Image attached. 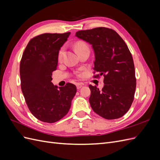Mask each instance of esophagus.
<instances>
[{
  "label": "esophagus",
  "mask_w": 160,
  "mask_h": 160,
  "mask_svg": "<svg viewBox=\"0 0 160 160\" xmlns=\"http://www.w3.org/2000/svg\"><path fill=\"white\" fill-rule=\"evenodd\" d=\"M82 86H83V85H82L81 83H77L76 84V87H77V89H79L82 88Z\"/></svg>",
  "instance_id": "esophagus-1"
}]
</instances>
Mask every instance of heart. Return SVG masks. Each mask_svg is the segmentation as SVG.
<instances>
[{
  "label": "heart",
  "instance_id": "b5f03b06",
  "mask_svg": "<svg viewBox=\"0 0 160 160\" xmlns=\"http://www.w3.org/2000/svg\"><path fill=\"white\" fill-rule=\"evenodd\" d=\"M83 48H88V45H87L85 42H79L75 45V49L77 51H78L80 49H83ZM63 53H64V49H61L59 52V55H58V59H59V61L62 60V56H63Z\"/></svg>",
  "mask_w": 160,
  "mask_h": 160
}]
</instances>
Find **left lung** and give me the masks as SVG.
Wrapping results in <instances>:
<instances>
[{
  "instance_id": "8db88e82",
  "label": "left lung",
  "mask_w": 160,
  "mask_h": 160,
  "mask_svg": "<svg viewBox=\"0 0 160 160\" xmlns=\"http://www.w3.org/2000/svg\"><path fill=\"white\" fill-rule=\"evenodd\" d=\"M75 36L93 47V73H99L94 78L104 77L101 90L89 86L92 109L106 119L122 118L133 103L136 88L133 60L127 45L117 32L106 27L79 31Z\"/></svg>"
}]
</instances>
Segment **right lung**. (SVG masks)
<instances>
[{
  "label": "right lung",
  "instance_id": "obj_1",
  "mask_svg": "<svg viewBox=\"0 0 160 160\" xmlns=\"http://www.w3.org/2000/svg\"><path fill=\"white\" fill-rule=\"evenodd\" d=\"M70 32L44 33L32 38L20 62L21 86L28 109L45 123H55L68 113L76 86L67 83L57 89L51 82L58 55Z\"/></svg>",
  "mask_w": 160,
  "mask_h": 160
}]
</instances>
